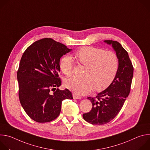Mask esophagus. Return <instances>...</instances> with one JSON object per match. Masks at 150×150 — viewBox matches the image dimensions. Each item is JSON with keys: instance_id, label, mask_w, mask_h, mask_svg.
Returning <instances> with one entry per match:
<instances>
[{"instance_id": "obj_1", "label": "esophagus", "mask_w": 150, "mask_h": 150, "mask_svg": "<svg viewBox=\"0 0 150 150\" xmlns=\"http://www.w3.org/2000/svg\"><path fill=\"white\" fill-rule=\"evenodd\" d=\"M72 96H73V98H74V99H81V97L80 96H78V95H76V94H75V93H73V94H72Z\"/></svg>"}]
</instances>
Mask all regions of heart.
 <instances>
[{"label":"heart","mask_w":150,"mask_h":150,"mask_svg":"<svg viewBox=\"0 0 150 150\" xmlns=\"http://www.w3.org/2000/svg\"><path fill=\"white\" fill-rule=\"evenodd\" d=\"M74 57L86 67L84 77H74L65 81L66 87L76 95H85L94 88L97 91L103 90L113 81L119 67L118 58L115 53L85 47L76 52ZM74 65V60L70 56H64L60 60V69L67 75H72Z\"/></svg>","instance_id":"1"}]
</instances>
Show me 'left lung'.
Returning a JSON list of instances; mask_svg holds the SVG:
<instances>
[{
  "label": "left lung",
  "mask_w": 150,
  "mask_h": 150,
  "mask_svg": "<svg viewBox=\"0 0 150 150\" xmlns=\"http://www.w3.org/2000/svg\"><path fill=\"white\" fill-rule=\"evenodd\" d=\"M111 45L119 60L116 75L109 86L94 98L88 97L93 104L88 113L83 114V119L93 125L109 123L119 113L129 95L134 74V68L127 52L119 42L104 40Z\"/></svg>",
  "instance_id": "left-lung-1"
}]
</instances>
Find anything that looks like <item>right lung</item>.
I'll return each instance as SVG.
<instances>
[{
    "instance_id": "add662e5",
    "label": "right lung",
    "mask_w": 150,
    "mask_h": 150,
    "mask_svg": "<svg viewBox=\"0 0 150 150\" xmlns=\"http://www.w3.org/2000/svg\"><path fill=\"white\" fill-rule=\"evenodd\" d=\"M71 50L52 38H43L34 42L23 53L17 72L19 98L26 113L34 121H52L60 113L62 101L73 98L69 90L56 89L61 85L60 59Z\"/></svg>"
}]
</instances>
